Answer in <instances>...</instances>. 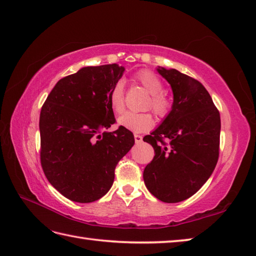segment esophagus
I'll return each instance as SVG.
<instances>
[{"label": "esophagus", "mask_w": 256, "mask_h": 256, "mask_svg": "<svg viewBox=\"0 0 256 256\" xmlns=\"http://www.w3.org/2000/svg\"><path fill=\"white\" fill-rule=\"evenodd\" d=\"M134 142L136 144H140V142H142V137H141L140 134H134Z\"/></svg>", "instance_id": "34e87169"}]
</instances>
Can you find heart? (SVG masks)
<instances>
[{"label":"heart","instance_id":"heart-1","mask_svg":"<svg viewBox=\"0 0 256 256\" xmlns=\"http://www.w3.org/2000/svg\"><path fill=\"white\" fill-rule=\"evenodd\" d=\"M138 83L142 86L148 93H150V98L146 103V108H152L158 118H166L172 110V100L168 96L163 93V83L156 74L152 71L142 70L137 76ZM108 104L112 110L115 114H120L124 110V94L122 84L119 82L112 88L108 95ZM119 126L132 130L134 132H144L151 129L154 119L150 112H127L118 118Z\"/></svg>","mask_w":256,"mask_h":256}]
</instances>
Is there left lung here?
I'll return each mask as SVG.
<instances>
[{
    "instance_id": "left-lung-1",
    "label": "left lung",
    "mask_w": 256,
    "mask_h": 256,
    "mask_svg": "<svg viewBox=\"0 0 256 256\" xmlns=\"http://www.w3.org/2000/svg\"><path fill=\"white\" fill-rule=\"evenodd\" d=\"M158 72L171 85L174 100L170 115L144 138L156 152L144 180L158 200L178 202L200 190L214 172L219 158L220 114L200 82L175 69L158 68Z\"/></svg>"
}]
</instances>
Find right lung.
<instances>
[{
    "label": "right lung",
    "instance_id": "1",
    "mask_svg": "<svg viewBox=\"0 0 256 256\" xmlns=\"http://www.w3.org/2000/svg\"><path fill=\"white\" fill-rule=\"evenodd\" d=\"M124 69L85 66L58 81L40 118V163L49 183L76 202H92L112 185L115 168L134 144L132 132H107L115 116L108 95Z\"/></svg>",
    "mask_w": 256,
    "mask_h": 256
}]
</instances>
